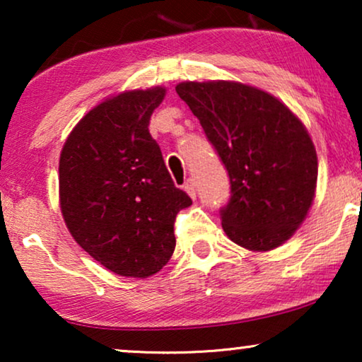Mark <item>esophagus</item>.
Returning a JSON list of instances; mask_svg holds the SVG:
<instances>
[{"mask_svg": "<svg viewBox=\"0 0 362 362\" xmlns=\"http://www.w3.org/2000/svg\"><path fill=\"white\" fill-rule=\"evenodd\" d=\"M185 191L192 197V199H194V197H196V186H194V181L187 180V181L185 182Z\"/></svg>", "mask_w": 362, "mask_h": 362, "instance_id": "1", "label": "esophagus"}]
</instances>
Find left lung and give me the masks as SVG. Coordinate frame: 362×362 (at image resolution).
<instances>
[{"mask_svg":"<svg viewBox=\"0 0 362 362\" xmlns=\"http://www.w3.org/2000/svg\"><path fill=\"white\" fill-rule=\"evenodd\" d=\"M176 92L229 175L230 197L219 211L227 237L259 252L288 240L308 214L318 177L303 123L279 98L239 82H182Z\"/></svg>","mask_w":362,"mask_h":362,"instance_id":"obj_1","label":"left lung"}]
</instances>
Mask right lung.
<instances>
[{"label":"right lung","mask_w":362,"mask_h":362,"mask_svg":"<svg viewBox=\"0 0 362 362\" xmlns=\"http://www.w3.org/2000/svg\"><path fill=\"white\" fill-rule=\"evenodd\" d=\"M163 87L123 92L92 108L59 161L67 229L88 255L122 276L146 279L175 252L176 214L191 197L175 186L148 130Z\"/></svg>","instance_id":"1"}]
</instances>
